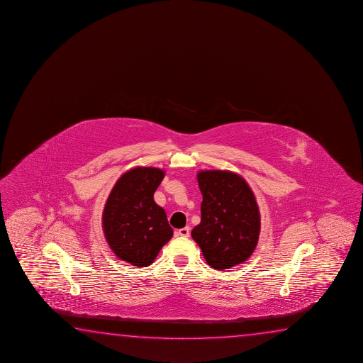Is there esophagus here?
I'll use <instances>...</instances> for the list:
<instances>
[{
  "mask_svg": "<svg viewBox=\"0 0 363 363\" xmlns=\"http://www.w3.org/2000/svg\"><path fill=\"white\" fill-rule=\"evenodd\" d=\"M176 236L177 237H189V227H184L181 230L176 231Z\"/></svg>",
  "mask_w": 363,
  "mask_h": 363,
  "instance_id": "34e87169",
  "label": "esophagus"
}]
</instances>
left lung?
I'll list each match as a JSON object with an SVG mask.
<instances>
[{"label":"left lung","mask_w":363,"mask_h":363,"mask_svg":"<svg viewBox=\"0 0 363 363\" xmlns=\"http://www.w3.org/2000/svg\"><path fill=\"white\" fill-rule=\"evenodd\" d=\"M197 181L203 200L200 225L191 235L206 262L216 269L245 262L257 246L261 228L252 189L231 171H200Z\"/></svg>","instance_id":"left-lung-1"}]
</instances>
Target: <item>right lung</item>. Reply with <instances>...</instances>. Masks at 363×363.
Here are the masks:
<instances>
[{"mask_svg":"<svg viewBox=\"0 0 363 363\" xmlns=\"http://www.w3.org/2000/svg\"><path fill=\"white\" fill-rule=\"evenodd\" d=\"M164 177L156 167H135L117 179L102 213L106 241L116 256L147 267L174 235L153 194Z\"/></svg>","mask_w":363,"mask_h":363,"instance_id":"obj_1","label":"right lung"}]
</instances>
